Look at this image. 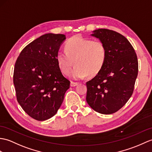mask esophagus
<instances>
[{"mask_svg":"<svg viewBox=\"0 0 152 152\" xmlns=\"http://www.w3.org/2000/svg\"><path fill=\"white\" fill-rule=\"evenodd\" d=\"M78 85L77 82H70V86L71 87H75Z\"/></svg>","mask_w":152,"mask_h":152,"instance_id":"esophagus-1","label":"esophagus"}]
</instances>
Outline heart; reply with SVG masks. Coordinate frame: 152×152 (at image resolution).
Masks as SVG:
<instances>
[{"label": "heart", "instance_id": "1", "mask_svg": "<svg viewBox=\"0 0 152 152\" xmlns=\"http://www.w3.org/2000/svg\"><path fill=\"white\" fill-rule=\"evenodd\" d=\"M107 58L105 46L100 41H93L80 36L70 37L65 44V51H59L56 61L65 75L70 73L75 80L82 79L87 76H94L99 72Z\"/></svg>", "mask_w": 152, "mask_h": 152}]
</instances>
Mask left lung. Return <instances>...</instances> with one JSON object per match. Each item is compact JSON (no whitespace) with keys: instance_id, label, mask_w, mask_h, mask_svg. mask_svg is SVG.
<instances>
[{"instance_id":"8db88e82","label":"left lung","mask_w":152,"mask_h":152,"mask_svg":"<svg viewBox=\"0 0 152 152\" xmlns=\"http://www.w3.org/2000/svg\"><path fill=\"white\" fill-rule=\"evenodd\" d=\"M91 36L105 46L107 58L100 71L86 83V100L95 111L114 113L132 96L138 75V60L129 41L115 31L101 28Z\"/></svg>"}]
</instances>
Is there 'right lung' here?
I'll list each match as a JSON object with an SVG mask.
<instances>
[{
	"instance_id": "add662e5",
	"label": "right lung",
	"mask_w": 152,
	"mask_h": 152,
	"mask_svg": "<svg viewBox=\"0 0 152 152\" xmlns=\"http://www.w3.org/2000/svg\"><path fill=\"white\" fill-rule=\"evenodd\" d=\"M63 34H47L23 48L13 72L17 102L26 113L39 121L57 113L70 87L56 61Z\"/></svg>"
}]
</instances>
